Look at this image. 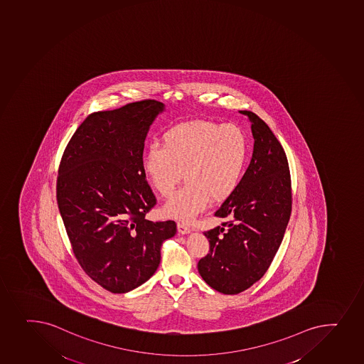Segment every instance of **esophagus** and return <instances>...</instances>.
Listing matches in <instances>:
<instances>
[{"label": "esophagus", "mask_w": 364, "mask_h": 364, "mask_svg": "<svg viewBox=\"0 0 364 364\" xmlns=\"http://www.w3.org/2000/svg\"><path fill=\"white\" fill-rule=\"evenodd\" d=\"M177 230H178L181 235H187L191 232V228L183 224V223H177Z\"/></svg>", "instance_id": "obj_1"}]
</instances>
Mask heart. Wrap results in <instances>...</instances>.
<instances>
[{
    "label": "heart",
    "mask_w": 364,
    "mask_h": 364,
    "mask_svg": "<svg viewBox=\"0 0 364 364\" xmlns=\"http://www.w3.org/2000/svg\"><path fill=\"white\" fill-rule=\"evenodd\" d=\"M248 157V136L241 127L191 121L170 128L163 146H149L142 168L163 198L173 196L184 173L187 184L163 212L168 218L189 223L206 210L210 199L219 203L234 194Z\"/></svg>",
    "instance_id": "heart-1"
}]
</instances>
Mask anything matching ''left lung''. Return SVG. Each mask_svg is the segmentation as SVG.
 <instances>
[{"instance_id": "8db88e82", "label": "left lung", "mask_w": 364, "mask_h": 364, "mask_svg": "<svg viewBox=\"0 0 364 364\" xmlns=\"http://www.w3.org/2000/svg\"><path fill=\"white\" fill-rule=\"evenodd\" d=\"M252 161L234 194L215 212L228 222L205 232L210 253L198 271L212 289L237 295L260 280L283 241L291 215L287 154L269 127L252 111Z\"/></svg>"}]
</instances>
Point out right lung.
<instances>
[{
  "label": "right lung",
  "instance_id": "1",
  "mask_svg": "<svg viewBox=\"0 0 364 364\" xmlns=\"http://www.w3.org/2000/svg\"><path fill=\"white\" fill-rule=\"evenodd\" d=\"M165 105L147 100L97 111L69 140L58 168V205L77 262L112 294L154 276L176 223L151 222L156 205L142 168L149 127Z\"/></svg>",
  "mask_w": 364,
  "mask_h": 364
}]
</instances>
